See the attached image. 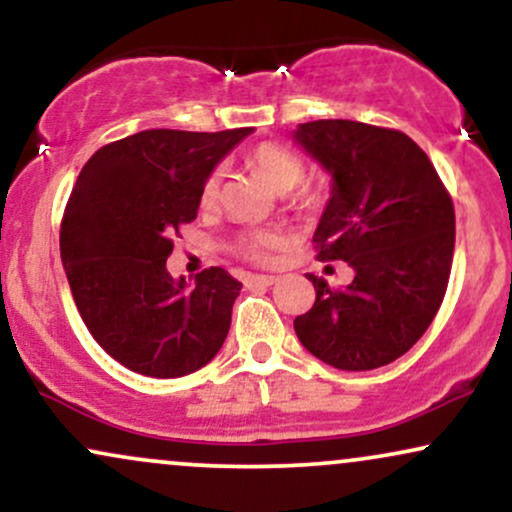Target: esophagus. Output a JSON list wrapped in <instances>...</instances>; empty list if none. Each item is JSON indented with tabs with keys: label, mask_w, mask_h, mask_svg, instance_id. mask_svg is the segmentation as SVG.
<instances>
[{
	"label": "esophagus",
	"mask_w": 512,
	"mask_h": 512,
	"mask_svg": "<svg viewBox=\"0 0 512 512\" xmlns=\"http://www.w3.org/2000/svg\"><path fill=\"white\" fill-rule=\"evenodd\" d=\"M276 284V276H269V274H252L245 279V286L252 289V286H272Z\"/></svg>",
	"instance_id": "34e87169"
}]
</instances>
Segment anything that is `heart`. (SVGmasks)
I'll list each match as a JSON object with an SVG mask.
<instances>
[{
	"mask_svg": "<svg viewBox=\"0 0 512 512\" xmlns=\"http://www.w3.org/2000/svg\"><path fill=\"white\" fill-rule=\"evenodd\" d=\"M250 170H255L260 178L279 195H286L291 189L301 185L305 180V163L301 156H296L286 146L279 144H260L250 151L248 158ZM221 178L219 168L209 170L199 187V207L214 209L221 199ZM296 190V189H295ZM297 191V190H296ZM289 204L298 214L315 216L325 209L327 192L320 187H299L296 193L289 195ZM281 248V238L269 231H250L236 240V252L243 260L255 264H272L276 260V250Z\"/></svg>",
	"mask_w": 512,
	"mask_h": 512,
	"instance_id": "b5f03b06",
	"label": "heart"
}]
</instances>
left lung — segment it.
Listing matches in <instances>:
<instances>
[{
	"label": "left lung",
	"instance_id": "1",
	"mask_svg": "<svg viewBox=\"0 0 512 512\" xmlns=\"http://www.w3.org/2000/svg\"><path fill=\"white\" fill-rule=\"evenodd\" d=\"M296 142L334 178L315 231L317 260H342L354 281L308 274L315 303L293 320L310 354L339 370L387 366L419 342L448 291L455 207L407 134L354 120H315Z\"/></svg>",
	"mask_w": 512,
	"mask_h": 512
}]
</instances>
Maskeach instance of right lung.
<instances>
[{"label":"right lung","mask_w":512,"mask_h":512,"mask_svg":"<svg viewBox=\"0 0 512 512\" xmlns=\"http://www.w3.org/2000/svg\"><path fill=\"white\" fill-rule=\"evenodd\" d=\"M250 132L146 129L101 146L76 178L60 228L69 289L93 339L134 373L180 378L223 346L243 284L209 267L187 289L166 260L209 170Z\"/></svg>","instance_id":"right-lung-1"}]
</instances>
